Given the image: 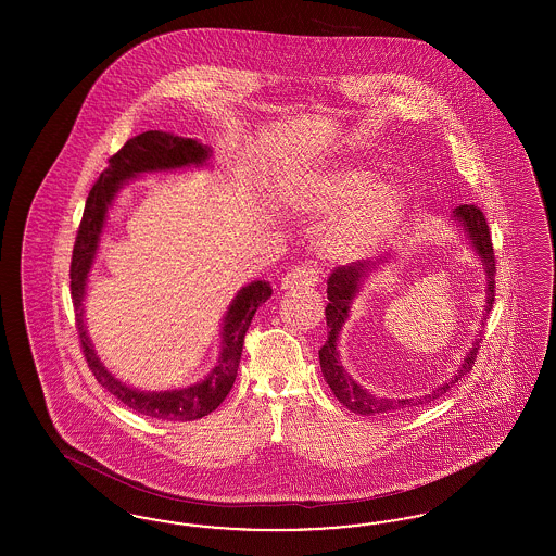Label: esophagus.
Returning a JSON list of instances; mask_svg holds the SVG:
<instances>
[{"label":"esophagus","mask_w":556,"mask_h":556,"mask_svg":"<svg viewBox=\"0 0 556 556\" xmlns=\"http://www.w3.org/2000/svg\"><path fill=\"white\" fill-rule=\"evenodd\" d=\"M318 281V268L311 263H304V265L293 266L290 273L283 277L281 286L286 290L290 288H308V286H315Z\"/></svg>","instance_id":"obj_1"}]
</instances>
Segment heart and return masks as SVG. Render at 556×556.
Listing matches in <instances>:
<instances>
[{
  "label": "heart",
  "instance_id": "b5f03b06",
  "mask_svg": "<svg viewBox=\"0 0 556 556\" xmlns=\"http://www.w3.org/2000/svg\"><path fill=\"white\" fill-rule=\"evenodd\" d=\"M365 166L336 164L302 175L290 187V202L306 214H329L323 248L336 261H350L390 238L404 214V195L392 184H372Z\"/></svg>",
  "mask_w": 556,
  "mask_h": 556
}]
</instances>
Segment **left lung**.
Instances as JSON below:
<instances>
[{
  "mask_svg": "<svg viewBox=\"0 0 556 556\" xmlns=\"http://www.w3.org/2000/svg\"><path fill=\"white\" fill-rule=\"evenodd\" d=\"M454 218L465 227V231L469 233V238L473 239L477 254L481 256L485 273H488V306L485 311H492L494 304V295H496V256H494V243H492V233L488 227V220L483 216V212L477 208L476 204H460L454 208ZM383 263L381 258L377 263H350V265L338 266L331 277L327 279V298L329 304L325 308V317H327V342L318 350V361H320V370L325 381L329 383L331 392L336 397L344 404L348 410L356 413V415H365V417H379V415H392L397 410H404L408 406H417V404H429L435 397L444 396L450 388L465 377L469 370L476 367L477 352L481 348V336L476 340V344L471 348V352L467 354L465 363L460 365L458 372H454V377L448 383L440 386L438 390H433L431 394L424 397H413V400H404V397H383L369 394L367 390H363L348 372H345L342 363H340V354L336 350V342L340 336V329L348 318V311L352 304V298L356 295L361 281L367 277V273L372 270L375 266ZM388 263V261H386Z\"/></svg>",
  "mask_w": 556,
  "mask_h": 556,
  "instance_id": "obj_1",
  "label": "left lung"
}]
</instances>
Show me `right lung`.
<instances>
[{
    "mask_svg": "<svg viewBox=\"0 0 556 556\" xmlns=\"http://www.w3.org/2000/svg\"><path fill=\"white\" fill-rule=\"evenodd\" d=\"M206 159H208V150L195 139L162 131H146L132 137L116 154L108 159L106 170L100 175L96 186L91 187L85 202L75 248H73L71 295L77 311V317H75L77 333H79L80 350L85 354L87 367L108 392L118 397L125 406H129L139 415L162 419V421L202 419L220 406V402L233 388L241 350H243V338L252 323V317L256 315L258 306L265 304L273 293L270 283L254 281L239 291L233 304L227 311L225 325H223V352L218 358V367H214L202 383H195L186 390H173V392H137L123 386L118 379H114L98 361L91 348V342L85 333L80 306H83V295L87 286V273L93 265L100 233L104 229L108 206L114 200L118 186L139 173L181 168L187 164H202Z\"/></svg>",
    "mask_w": 556,
    "mask_h": 556,
    "instance_id": "right-lung-1",
    "label": "right lung"
}]
</instances>
